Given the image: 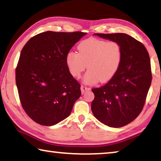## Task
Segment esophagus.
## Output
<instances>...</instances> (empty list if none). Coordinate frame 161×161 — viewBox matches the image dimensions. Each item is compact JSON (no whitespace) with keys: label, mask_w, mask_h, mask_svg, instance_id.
Here are the masks:
<instances>
[{"label":"esophagus","mask_w":161,"mask_h":161,"mask_svg":"<svg viewBox=\"0 0 161 161\" xmlns=\"http://www.w3.org/2000/svg\"><path fill=\"white\" fill-rule=\"evenodd\" d=\"M90 89H91L89 88V87L86 86H84V85H81V93H82V94H84V92H86V91L90 90Z\"/></svg>","instance_id":"34e87169"}]
</instances>
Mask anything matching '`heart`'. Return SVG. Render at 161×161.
I'll list each match as a JSON object with an SVG mask.
<instances>
[{
    "instance_id": "b5f03b06",
    "label": "heart",
    "mask_w": 161,
    "mask_h": 161,
    "mask_svg": "<svg viewBox=\"0 0 161 161\" xmlns=\"http://www.w3.org/2000/svg\"><path fill=\"white\" fill-rule=\"evenodd\" d=\"M78 53L69 51L67 54L66 64L71 75L80 77L87 69L84 81L94 84L100 81L107 82L118 72L123 59V49L115 40L90 37L77 45Z\"/></svg>"
}]
</instances>
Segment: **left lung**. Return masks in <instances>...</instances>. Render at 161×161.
Here are the masks:
<instances>
[{"label":"left lung","instance_id":"left-lung-1","mask_svg":"<svg viewBox=\"0 0 161 161\" xmlns=\"http://www.w3.org/2000/svg\"><path fill=\"white\" fill-rule=\"evenodd\" d=\"M94 35L119 42L123 49V59L111 80L92 89L94 94L92 111L108 126H126L137 118L145 104L152 80L148 53L142 43L127 34Z\"/></svg>","mask_w":161,"mask_h":161}]
</instances>
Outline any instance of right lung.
I'll use <instances>...</instances> for the list:
<instances>
[{"mask_svg":"<svg viewBox=\"0 0 161 161\" xmlns=\"http://www.w3.org/2000/svg\"><path fill=\"white\" fill-rule=\"evenodd\" d=\"M86 32L47 31L31 37L21 50L15 81L22 107L42 126L66 119L81 96L80 84L71 75L67 54Z\"/></svg>","mask_w":161,"mask_h":161,"instance_id":"right-lung-1","label":"right lung"}]
</instances>
